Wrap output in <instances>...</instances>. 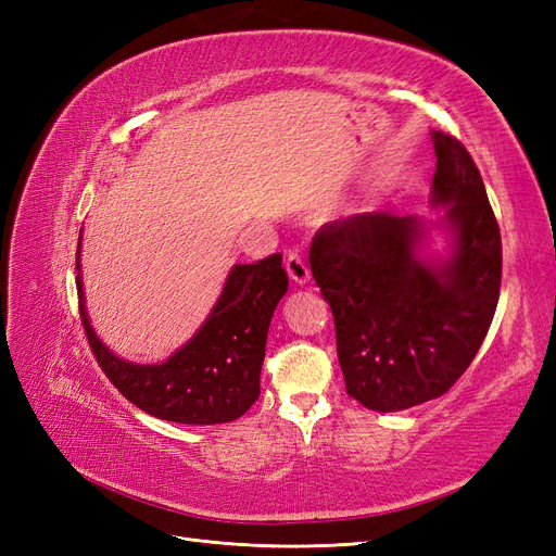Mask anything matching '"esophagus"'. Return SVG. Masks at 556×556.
<instances>
[{"label": "esophagus", "instance_id": "obj_1", "mask_svg": "<svg viewBox=\"0 0 556 556\" xmlns=\"http://www.w3.org/2000/svg\"><path fill=\"white\" fill-rule=\"evenodd\" d=\"M286 273H289L291 281L298 283V286H304V283L309 281V277H312L307 263H304L298 254H291L289 258H286Z\"/></svg>", "mask_w": 556, "mask_h": 556}]
</instances>
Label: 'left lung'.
I'll use <instances>...</instances> for the list:
<instances>
[{"mask_svg":"<svg viewBox=\"0 0 556 556\" xmlns=\"http://www.w3.org/2000/svg\"><path fill=\"white\" fill-rule=\"evenodd\" d=\"M437 219L357 214L316 232L312 275L332 309L346 392L392 414L434 400L467 371L496 312L501 232L459 140L432 131ZM441 235L444 247L434 250Z\"/></svg>","mask_w":556,"mask_h":556,"instance_id":"8db88e82","label":"left lung"}]
</instances>
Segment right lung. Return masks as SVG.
I'll use <instances>...</instances> for the list:
<instances>
[{"instance_id": "right-lung-1", "label": "right lung", "mask_w": 556, "mask_h": 556, "mask_svg": "<svg viewBox=\"0 0 556 556\" xmlns=\"http://www.w3.org/2000/svg\"><path fill=\"white\" fill-rule=\"evenodd\" d=\"M78 238L80 318L97 361L113 386L146 414L182 425H219L247 414L261 395L267 328L289 277L275 254L258 263L232 265L217 302L189 342L166 361L142 365L105 346L85 307Z\"/></svg>"}]
</instances>
